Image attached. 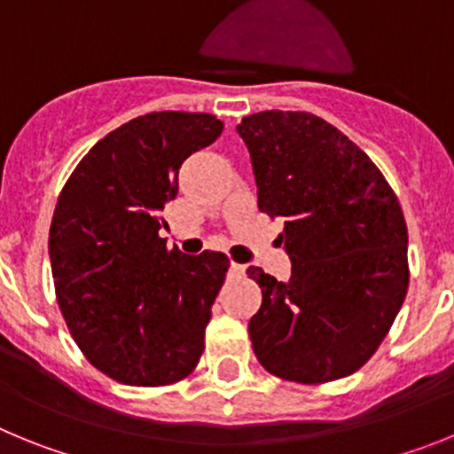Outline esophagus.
<instances>
[{"instance_id":"esophagus-1","label":"esophagus","mask_w":454,"mask_h":454,"mask_svg":"<svg viewBox=\"0 0 454 454\" xmlns=\"http://www.w3.org/2000/svg\"><path fill=\"white\" fill-rule=\"evenodd\" d=\"M230 270H231V275H246V266H243V263H234L231 262L230 263Z\"/></svg>"}]
</instances>
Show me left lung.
<instances>
[{
    "mask_svg": "<svg viewBox=\"0 0 454 454\" xmlns=\"http://www.w3.org/2000/svg\"><path fill=\"white\" fill-rule=\"evenodd\" d=\"M247 145L259 208L284 218L291 279L262 268L250 318L256 359L300 384L352 375L375 355L407 295V224L366 152L323 118L262 111L236 127Z\"/></svg>",
    "mask_w": 454,
    "mask_h": 454,
    "instance_id": "1",
    "label": "left lung"
}]
</instances>
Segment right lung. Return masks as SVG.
<instances>
[{
  "mask_svg": "<svg viewBox=\"0 0 454 454\" xmlns=\"http://www.w3.org/2000/svg\"><path fill=\"white\" fill-rule=\"evenodd\" d=\"M220 134L211 114L140 115L95 143L59 195L50 227L56 300L79 350L115 382L172 384L202 356L230 259L168 250L159 231L182 163Z\"/></svg>",
  "mask_w": 454,
  "mask_h": 454,
  "instance_id": "right-lung-1",
  "label": "right lung"
}]
</instances>
